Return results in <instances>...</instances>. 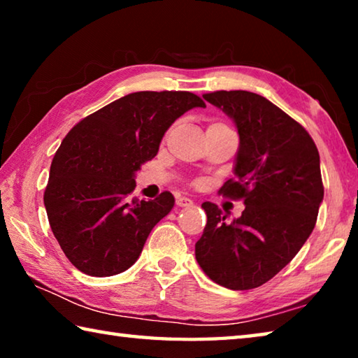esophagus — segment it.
<instances>
[{
  "mask_svg": "<svg viewBox=\"0 0 358 358\" xmlns=\"http://www.w3.org/2000/svg\"><path fill=\"white\" fill-rule=\"evenodd\" d=\"M194 202L191 201V199H187V197H181V196H178L177 197V205L178 207H191Z\"/></svg>",
  "mask_w": 358,
  "mask_h": 358,
  "instance_id": "1",
  "label": "esophagus"
}]
</instances>
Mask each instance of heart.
Listing matches in <instances>:
<instances>
[{"mask_svg": "<svg viewBox=\"0 0 358 358\" xmlns=\"http://www.w3.org/2000/svg\"><path fill=\"white\" fill-rule=\"evenodd\" d=\"M215 124H216V123H215Z\"/></svg>", "mask_w": 358, "mask_h": 358, "instance_id": "obj_1", "label": "heart"}]
</instances>
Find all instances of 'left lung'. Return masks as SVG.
Returning <instances> with one entry per match:
<instances>
[{"label":"left lung","instance_id":"1","mask_svg":"<svg viewBox=\"0 0 358 358\" xmlns=\"http://www.w3.org/2000/svg\"><path fill=\"white\" fill-rule=\"evenodd\" d=\"M203 99L238 129L235 178L220 194L243 199L245 210L227 222L217 205L203 202L207 224L196 259L220 286L254 289L280 273L316 226L324 199L319 151L308 131L264 96L235 90Z\"/></svg>","mask_w":358,"mask_h":358}]
</instances>
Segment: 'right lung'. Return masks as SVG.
<instances>
[{
	"label": "right lung",
	"instance_id": "right-lung-1",
	"mask_svg": "<svg viewBox=\"0 0 358 358\" xmlns=\"http://www.w3.org/2000/svg\"><path fill=\"white\" fill-rule=\"evenodd\" d=\"M205 107L189 92H137L110 102L72 128L50 166L44 205L71 264L90 276L128 270L157 222L173 208L171 192L131 199L136 172L159 150L185 112Z\"/></svg>",
	"mask_w": 358,
	"mask_h": 358
}]
</instances>
